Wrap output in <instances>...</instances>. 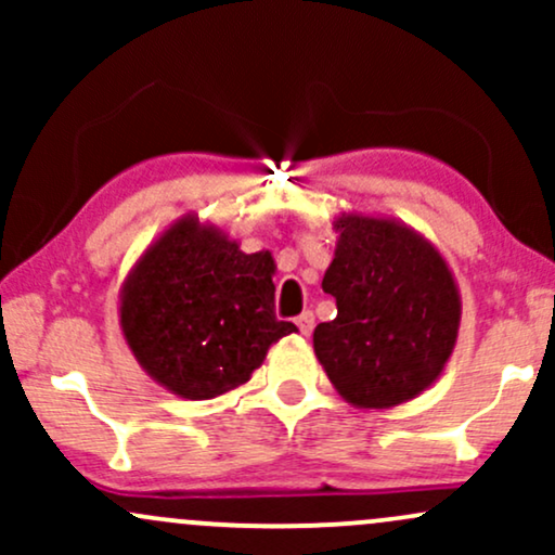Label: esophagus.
Returning a JSON list of instances; mask_svg holds the SVG:
<instances>
[{
    "instance_id": "obj_1",
    "label": "esophagus",
    "mask_w": 555,
    "mask_h": 555,
    "mask_svg": "<svg viewBox=\"0 0 555 555\" xmlns=\"http://www.w3.org/2000/svg\"><path fill=\"white\" fill-rule=\"evenodd\" d=\"M295 323H297L299 334H302V336H310V334H313L315 318H313V313H310V310H305V313H299Z\"/></svg>"
}]
</instances>
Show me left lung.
<instances>
[{"label":"left lung","mask_w":555,"mask_h":555,"mask_svg":"<svg viewBox=\"0 0 555 555\" xmlns=\"http://www.w3.org/2000/svg\"><path fill=\"white\" fill-rule=\"evenodd\" d=\"M323 292L336 318L313 331L315 358L344 401L388 410L430 388L456 347L462 297L433 242L388 216L341 211Z\"/></svg>","instance_id":"left-lung-1"}]
</instances>
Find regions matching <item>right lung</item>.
Segmentation results:
<instances>
[{"label":"right lung","mask_w":555,"mask_h":555,"mask_svg":"<svg viewBox=\"0 0 555 555\" xmlns=\"http://www.w3.org/2000/svg\"><path fill=\"white\" fill-rule=\"evenodd\" d=\"M269 250L242 253L219 227L184 214L140 253L119 289V328L132 358L175 397L234 391L271 344L295 334L273 315Z\"/></svg>","instance_id":"add662e5"}]
</instances>
